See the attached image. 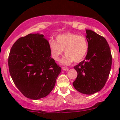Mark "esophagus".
Here are the masks:
<instances>
[{"instance_id":"esophagus-1","label":"esophagus","mask_w":120,"mask_h":120,"mask_svg":"<svg viewBox=\"0 0 120 120\" xmlns=\"http://www.w3.org/2000/svg\"><path fill=\"white\" fill-rule=\"evenodd\" d=\"M62 69L63 70V71H67L69 70V68H67V67H63L62 68Z\"/></svg>"}]
</instances>
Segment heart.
Segmentation results:
<instances>
[{
    "label": "heart",
    "mask_w": 120,
    "mask_h": 120,
    "mask_svg": "<svg viewBox=\"0 0 120 120\" xmlns=\"http://www.w3.org/2000/svg\"><path fill=\"white\" fill-rule=\"evenodd\" d=\"M49 48L52 59L59 60L60 56L65 49V56L61 60L63 65H68L71 62H79L85 58L88 49L89 44L85 36L72 33L60 34L56 37V41L50 39Z\"/></svg>",
    "instance_id": "b5f03b06"
}]
</instances>
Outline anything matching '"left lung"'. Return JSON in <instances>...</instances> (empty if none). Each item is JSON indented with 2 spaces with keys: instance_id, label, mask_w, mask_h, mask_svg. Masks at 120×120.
Listing matches in <instances>:
<instances>
[{
  "instance_id": "8db88e82",
  "label": "left lung",
  "mask_w": 120,
  "mask_h": 120,
  "mask_svg": "<svg viewBox=\"0 0 120 120\" xmlns=\"http://www.w3.org/2000/svg\"><path fill=\"white\" fill-rule=\"evenodd\" d=\"M89 49L85 60L74 67L77 77L73 83L79 93L91 95L99 91L107 82L112 65L109 46L103 37L86 30Z\"/></svg>"
}]
</instances>
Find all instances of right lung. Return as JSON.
Here are the masks:
<instances>
[{"instance_id":"1","label":"right lung","mask_w":120,"mask_h":120,"mask_svg":"<svg viewBox=\"0 0 120 120\" xmlns=\"http://www.w3.org/2000/svg\"><path fill=\"white\" fill-rule=\"evenodd\" d=\"M49 41L43 34H29L13 44L8 57L9 73L21 93L38 100L53 90L61 71L51 57Z\"/></svg>"}]
</instances>
